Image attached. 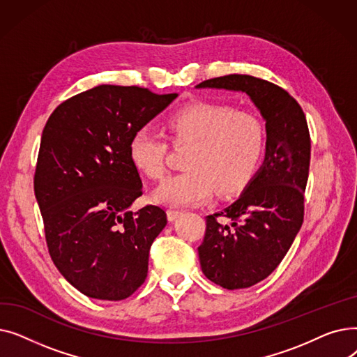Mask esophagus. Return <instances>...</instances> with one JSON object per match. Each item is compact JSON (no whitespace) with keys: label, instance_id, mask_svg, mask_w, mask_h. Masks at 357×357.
Here are the masks:
<instances>
[{"label":"esophagus","instance_id":"esophagus-1","mask_svg":"<svg viewBox=\"0 0 357 357\" xmlns=\"http://www.w3.org/2000/svg\"><path fill=\"white\" fill-rule=\"evenodd\" d=\"M181 214H182V211H179V210H174V208H169V210L166 211V215H167V220H169V221H174V220H176Z\"/></svg>","mask_w":357,"mask_h":357}]
</instances>
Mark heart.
I'll list each match as a JSON object with an SVG mask.
<instances>
[{
	"mask_svg": "<svg viewBox=\"0 0 357 357\" xmlns=\"http://www.w3.org/2000/svg\"><path fill=\"white\" fill-rule=\"evenodd\" d=\"M167 128L176 143H194L186 158L190 171L167 176L153 191V199L169 207L204 204L215 190L222 195L241 190L264 155L260 121L224 102L186 104L169 114ZM166 152L165 139L150 124L137 128L128 143L131 162L152 179L163 176Z\"/></svg>",
	"mask_w": 357,
	"mask_h": 357,
	"instance_id": "1",
	"label": "heart"
}]
</instances>
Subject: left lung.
I'll list each match as a JSON object with an SVG mask.
<instances>
[{"instance_id": "obj_1", "label": "left lung", "mask_w": 357, "mask_h": 357, "mask_svg": "<svg viewBox=\"0 0 357 357\" xmlns=\"http://www.w3.org/2000/svg\"><path fill=\"white\" fill-rule=\"evenodd\" d=\"M195 88L245 92L266 121V152L240 197L207 215L198 248L204 275L226 289L249 288L282 261L304 221L311 140L305 114L280 86L250 75H226ZM227 216L230 227L216 218Z\"/></svg>"}]
</instances>
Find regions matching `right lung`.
<instances>
[{"label":"right lung","instance_id":"right-lung-1","mask_svg":"<svg viewBox=\"0 0 357 357\" xmlns=\"http://www.w3.org/2000/svg\"><path fill=\"white\" fill-rule=\"evenodd\" d=\"M176 97L98 85L63 101L43 128L34 195L49 253L89 298L121 301L147 276L150 246L167 220L156 205L130 210L143 185L128 143Z\"/></svg>","mask_w":357,"mask_h":357}]
</instances>
